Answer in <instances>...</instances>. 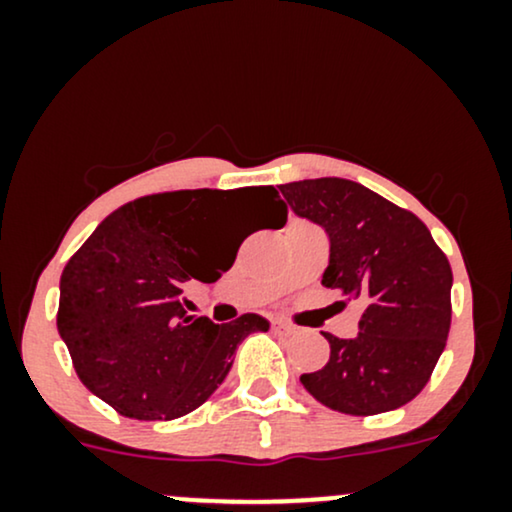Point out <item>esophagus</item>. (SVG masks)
Masks as SVG:
<instances>
[{
    "instance_id": "34e87169",
    "label": "esophagus",
    "mask_w": 512,
    "mask_h": 512,
    "mask_svg": "<svg viewBox=\"0 0 512 512\" xmlns=\"http://www.w3.org/2000/svg\"><path fill=\"white\" fill-rule=\"evenodd\" d=\"M272 327H274L276 332H291V330H293V327L289 325V322L281 320V317H274V320H272Z\"/></svg>"
}]
</instances>
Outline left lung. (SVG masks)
<instances>
[{
    "instance_id": "left-lung-1",
    "label": "left lung",
    "mask_w": 512,
    "mask_h": 512,
    "mask_svg": "<svg viewBox=\"0 0 512 512\" xmlns=\"http://www.w3.org/2000/svg\"><path fill=\"white\" fill-rule=\"evenodd\" d=\"M281 195L330 236L322 284L363 303L358 337L325 334L330 361L303 373V387L342 414L373 416L404 407L424 390L448 342V257L419 216L354 180L289 182Z\"/></svg>"
}]
</instances>
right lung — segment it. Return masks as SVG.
<instances>
[{
	"instance_id": "obj_1",
	"label": "right lung",
	"mask_w": 512,
	"mask_h": 512,
	"mask_svg": "<svg viewBox=\"0 0 512 512\" xmlns=\"http://www.w3.org/2000/svg\"><path fill=\"white\" fill-rule=\"evenodd\" d=\"M250 202L269 207L274 228L286 223L272 185L158 192L115 209L67 262L57 330L81 383L117 414H190L223 383L238 344L269 330L255 313L226 325L192 317L182 298L185 281L231 269L240 243L228 248L226 226Z\"/></svg>"
}]
</instances>
